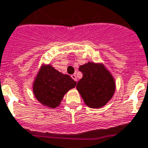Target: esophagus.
Listing matches in <instances>:
<instances>
[{"label":"esophagus","instance_id":"1","mask_svg":"<svg viewBox=\"0 0 148 148\" xmlns=\"http://www.w3.org/2000/svg\"><path fill=\"white\" fill-rule=\"evenodd\" d=\"M71 77H72V78H73V79L75 80V81H77V78H76V75H75V74H73V75H71Z\"/></svg>","mask_w":148,"mask_h":148}]
</instances>
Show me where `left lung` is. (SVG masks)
Returning <instances> with one entry per match:
<instances>
[{
	"label": "left lung",
	"instance_id": "left-lung-1",
	"mask_svg": "<svg viewBox=\"0 0 148 148\" xmlns=\"http://www.w3.org/2000/svg\"><path fill=\"white\" fill-rule=\"evenodd\" d=\"M83 77L76 88L85 104L90 108H100L113 97L115 82L108 70L102 64L88 62L79 68Z\"/></svg>",
	"mask_w": 148,
	"mask_h": 148
}]
</instances>
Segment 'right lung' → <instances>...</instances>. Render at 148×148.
<instances>
[{
  "mask_svg": "<svg viewBox=\"0 0 148 148\" xmlns=\"http://www.w3.org/2000/svg\"><path fill=\"white\" fill-rule=\"evenodd\" d=\"M70 75L62 74L51 65L42 66L33 84L35 98L42 105L55 108L60 105L64 94L75 87Z\"/></svg>",
  "mask_w": 148,
  "mask_h": 148,
  "instance_id": "obj_1",
  "label": "right lung"
}]
</instances>
